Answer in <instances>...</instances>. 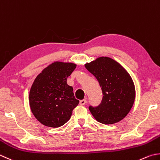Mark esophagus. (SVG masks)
<instances>
[{"instance_id": "34e87169", "label": "esophagus", "mask_w": 160, "mask_h": 160, "mask_svg": "<svg viewBox=\"0 0 160 160\" xmlns=\"http://www.w3.org/2000/svg\"><path fill=\"white\" fill-rule=\"evenodd\" d=\"M86 103V99H81L79 102V104L80 105H85Z\"/></svg>"}]
</instances>
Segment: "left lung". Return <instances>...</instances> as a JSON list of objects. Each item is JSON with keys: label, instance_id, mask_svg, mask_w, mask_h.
I'll return each mask as SVG.
<instances>
[{"label": "left lung", "instance_id": "8db88e82", "mask_svg": "<svg viewBox=\"0 0 160 160\" xmlns=\"http://www.w3.org/2000/svg\"><path fill=\"white\" fill-rule=\"evenodd\" d=\"M85 68L97 79L103 95L98 107L89 106L90 113L96 120L105 125L120 121L131 110L135 99L130 75L108 57H99L86 63Z\"/></svg>", "mask_w": 160, "mask_h": 160}]
</instances>
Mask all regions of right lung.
Wrapping results in <instances>:
<instances>
[{
	"label": "right lung",
	"instance_id": "obj_1",
	"mask_svg": "<svg viewBox=\"0 0 160 160\" xmlns=\"http://www.w3.org/2000/svg\"><path fill=\"white\" fill-rule=\"evenodd\" d=\"M71 62H54L38 75L31 86L29 103L33 115L42 124L58 128L65 124L79 101L67 79L76 68Z\"/></svg>",
	"mask_w": 160,
	"mask_h": 160
}]
</instances>
